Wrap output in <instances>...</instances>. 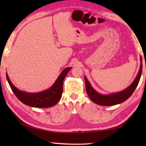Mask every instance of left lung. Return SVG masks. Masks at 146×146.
I'll return each instance as SVG.
<instances>
[{"label": "left lung", "instance_id": "left-lung-1", "mask_svg": "<svg viewBox=\"0 0 146 146\" xmlns=\"http://www.w3.org/2000/svg\"><path fill=\"white\" fill-rule=\"evenodd\" d=\"M140 58L141 64H140V70L138 71V75L136 76L135 80L127 88H125L123 91H120V92L108 94V95H103V94L99 93L97 91L94 90L90 84V83L89 82L87 78L86 77V76H84L86 91H87V93L89 97L90 98V99L94 103L97 104L98 105L110 106L122 103L124 102L125 100H126L128 98H129L133 93L134 92L136 88L137 87L140 76H141L142 75V60L141 56H140Z\"/></svg>", "mask_w": 146, "mask_h": 146}]
</instances>
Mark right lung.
<instances>
[{"label":"right lung","mask_w":146,"mask_h":146,"mask_svg":"<svg viewBox=\"0 0 146 146\" xmlns=\"http://www.w3.org/2000/svg\"><path fill=\"white\" fill-rule=\"evenodd\" d=\"M72 68H66L62 71L55 83L48 90L38 93H28L17 89L9 79L6 78L11 90L20 101L30 107L46 108L55 106L60 99L63 91V82L66 76Z\"/></svg>","instance_id":"add662e5"}]
</instances>
